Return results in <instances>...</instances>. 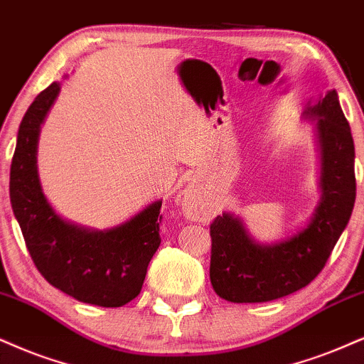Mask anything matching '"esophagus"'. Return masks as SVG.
Returning <instances> with one entry per match:
<instances>
[{"label": "esophagus", "instance_id": "obj_1", "mask_svg": "<svg viewBox=\"0 0 364 364\" xmlns=\"http://www.w3.org/2000/svg\"><path fill=\"white\" fill-rule=\"evenodd\" d=\"M200 203H197L196 200V197L194 196H186V199H183V205H186V210L187 213L191 214V216H197L199 218V214H200V205H199Z\"/></svg>", "mask_w": 364, "mask_h": 364}]
</instances>
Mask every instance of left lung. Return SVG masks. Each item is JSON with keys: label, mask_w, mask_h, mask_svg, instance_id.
<instances>
[{"label": "left lung", "mask_w": 364, "mask_h": 364, "mask_svg": "<svg viewBox=\"0 0 364 364\" xmlns=\"http://www.w3.org/2000/svg\"><path fill=\"white\" fill-rule=\"evenodd\" d=\"M306 116L317 118L322 199L302 231L275 245H258L240 219L224 213L210 223L213 289L228 302H270L294 294L322 272L351 218L356 199L351 128L329 91Z\"/></svg>", "instance_id": "1"}]
</instances>
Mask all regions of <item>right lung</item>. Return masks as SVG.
Here are the masks:
<instances>
[{"mask_svg": "<svg viewBox=\"0 0 364 364\" xmlns=\"http://www.w3.org/2000/svg\"><path fill=\"white\" fill-rule=\"evenodd\" d=\"M52 82L21 119L10 170L15 218L37 270L48 284L79 302L121 307L140 294L148 263L160 246L161 200L107 231H91L53 213L40 189L37 141L40 124L58 94Z\"/></svg>", "mask_w": 364, "mask_h": 364, "instance_id": "right-lung-1", "label": "right lung"}]
</instances>
